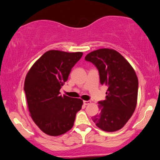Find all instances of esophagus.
I'll list each match as a JSON object with an SVG mask.
<instances>
[{
	"label": "esophagus",
	"instance_id": "1",
	"mask_svg": "<svg viewBox=\"0 0 160 160\" xmlns=\"http://www.w3.org/2000/svg\"><path fill=\"white\" fill-rule=\"evenodd\" d=\"M90 103H91V102L90 101H83V104H85V105H88V104H90Z\"/></svg>",
	"mask_w": 160,
	"mask_h": 160
}]
</instances>
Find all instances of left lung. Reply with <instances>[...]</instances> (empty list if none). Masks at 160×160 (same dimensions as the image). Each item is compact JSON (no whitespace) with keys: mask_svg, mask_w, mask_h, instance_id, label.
<instances>
[{"mask_svg":"<svg viewBox=\"0 0 160 160\" xmlns=\"http://www.w3.org/2000/svg\"><path fill=\"white\" fill-rule=\"evenodd\" d=\"M99 70L101 85L108 87L106 99L98 102L99 113L92 117L96 126L107 132L122 128L135 109L138 80L128 61L111 48H100L85 56Z\"/></svg>","mask_w":160,"mask_h":160,"instance_id":"left-lung-1","label":"left lung"}]
</instances>
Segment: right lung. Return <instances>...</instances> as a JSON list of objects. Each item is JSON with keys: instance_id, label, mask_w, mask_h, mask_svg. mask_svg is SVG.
<instances>
[{"instance_id": "right-lung-1", "label": "right lung", "mask_w": 160, "mask_h": 160, "mask_svg": "<svg viewBox=\"0 0 160 160\" xmlns=\"http://www.w3.org/2000/svg\"><path fill=\"white\" fill-rule=\"evenodd\" d=\"M82 54L48 51L26 75L24 90L30 116L48 135L58 136L71 129L76 113L82 108V99L61 96L60 90Z\"/></svg>"}]
</instances>
